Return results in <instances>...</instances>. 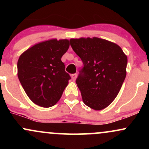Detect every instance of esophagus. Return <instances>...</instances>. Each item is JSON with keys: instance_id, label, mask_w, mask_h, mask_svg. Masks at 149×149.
Returning a JSON list of instances; mask_svg holds the SVG:
<instances>
[{"instance_id": "1", "label": "esophagus", "mask_w": 149, "mask_h": 149, "mask_svg": "<svg viewBox=\"0 0 149 149\" xmlns=\"http://www.w3.org/2000/svg\"><path fill=\"white\" fill-rule=\"evenodd\" d=\"M77 78V74L76 73H74V74L71 75V79L73 80V81H75Z\"/></svg>"}]
</instances>
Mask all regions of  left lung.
Listing matches in <instances>:
<instances>
[{"label":"left lung","instance_id":"left-lung-1","mask_svg":"<svg viewBox=\"0 0 149 149\" xmlns=\"http://www.w3.org/2000/svg\"><path fill=\"white\" fill-rule=\"evenodd\" d=\"M70 44L83 63L76 80L83 102L95 110L105 109L123 83L127 56L117 44L97 37L71 39Z\"/></svg>","mask_w":149,"mask_h":149}]
</instances>
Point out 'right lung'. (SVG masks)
<instances>
[{"label": "right lung", "mask_w": 149, "mask_h": 149, "mask_svg": "<svg viewBox=\"0 0 149 149\" xmlns=\"http://www.w3.org/2000/svg\"><path fill=\"white\" fill-rule=\"evenodd\" d=\"M69 47L66 39H51L36 44L20 55L19 80L34 104L48 108L60 100L71 79L61 60Z\"/></svg>", "instance_id": "right-lung-1"}]
</instances>
